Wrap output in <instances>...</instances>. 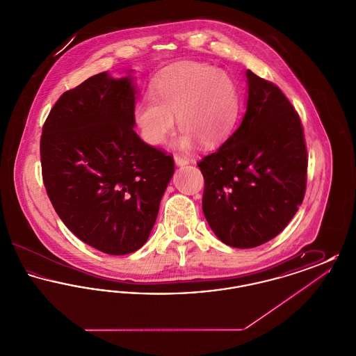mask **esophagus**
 Wrapping results in <instances>:
<instances>
[{
  "label": "esophagus",
  "mask_w": 356,
  "mask_h": 356,
  "mask_svg": "<svg viewBox=\"0 0 356 356\" xmlns=\"http://www.w3.org/2000/svg\"><path fill=\"white\" fill-rule=\"evenodd\" d=\"M175 163H176V165H179V167H183V165H186L188 163H189V160L184 157V156H181V154H175Z\"/></svg>",
  "instance_id": "esophagus-1"
}]
</instances>
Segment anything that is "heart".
<instances>
[{"instance_id": "b5f03b06", "label": "heart", "mask_w": 356, "mask_h": 356, "mask_svg": "<svg viewBox=\"0 0 356 356\" xmlns=\"http://www.w3.org/2000/svg\"><path fill=\"white\" fill-rule=\"evenodd\" d=\"M153 97L137 102L135 122L151 145L167 141L179 118L184 132L177 145L188 149L195 138L212 147L225 140L236 125L240 97L232 77L202 63H181L168 69L154 84Z\"/></svg>"}]
</instances>
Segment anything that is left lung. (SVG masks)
<instances>
[{"instance_id":"left-lung-1","label":"left lung","mask_w":356,"mask_h":356,"mask_svg":"<svg viewBox=\"0 0 356 356\" xmlns=\"http://www.w3.org/2000/svg\"><path fill=\"white\" fill-rule=\"evenodd\" d=\"M247 112L236 131L197 163L203 212L227 245L277 236L303 203L308 154L302 120L277 85L245 72Z\"/></svg>"}]
</instances>
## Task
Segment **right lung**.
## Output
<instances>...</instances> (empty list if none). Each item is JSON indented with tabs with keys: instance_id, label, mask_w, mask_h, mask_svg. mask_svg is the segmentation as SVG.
<instances>
[{
	"instance_id": "add662e5",
	"label": "right lung",
	"mask_w": 356,
	"mask_h": 356,
	"mask_svg": "<svg viewBox=\"0 0 356 356\" xmlns=\"http://www.w3.org/2000/svg\"><path fill=\"white\" fill-rule=\"evenodd\" d=\"M135 127L129 77L105 72L69 89L40 140L42 181L69 229L104 254L144 245L175 172L173 156L144 143Z\"/></svg>"
}]
</instances>
